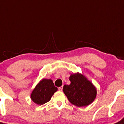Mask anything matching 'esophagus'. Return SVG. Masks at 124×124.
<instances>
[{"label": "esophagus", "mask_w": 124, "mask_h": 124, "mask_svg": "<svg viewBox=\"0 0 124 124\" xmlns=\"http://www.w3.org/2000/svg\"><path fill=\"white\" fill-rule=\"evenodd\" d=\"M58 89H59V91H62V89H63V86L59 87L58 88Z\"/></svg>", "instance_id": "obj_1"}]
</instances>
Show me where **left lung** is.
<instances>
[{
    "label": "left lung",
    "mask_w": 124,
    "mask_h": 124,
    "mask_svg": "<svg viewBox=\"0 0 124 124\" xmlns=\"http://www.w3.org/2000/svg\"><path fill=\"white\" fill-rule=\"evenodd\" d=\"M70 85H64L63 91L71 104L78 106H86L92 103L97 96L95 85L83 74H71Z\"/></svg>",
    "instance_id": "left-lung-1"
}]
</instances>
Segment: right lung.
I'll use <instances>...</instances> for the list:
<instances>
[{"label":"right lung","instance_id":"right-lung-1","mask_svg":"<svg viewBox=\"0 0 124 124\" xmlns=\"http://www.w3.org/2000/svg\"><path fill=\"white\" fill-rule=\"evenodd\" d=\"M57 88L51 79H42L33 89L31 99L37 105H41L49 101Z\"/></svg>","mask_w":124,"mask_h":124}]
</instances>
